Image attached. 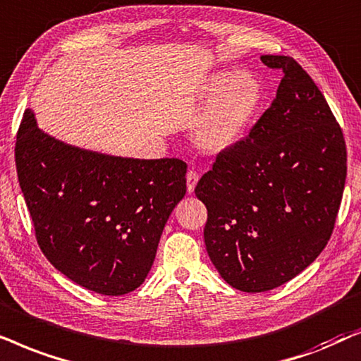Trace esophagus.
<instances>
[{
  "label": "esophagus",
  "mask_w": 361,
  "mask_h": 361,
  "mask_svg": "<svg viewBox=\"0 0 361 361\" xmlns=\"http://www.w3.org/2000/svg\"><path fill=\"white\" fill-rule=\"evenodd\" d=\"M200 180V175L193 170L188 171V175H186V188H188V193H193L195 188H196V183H198Z\"/></svg>",
  "instance_id": "esophagus-1"
}]
</instances>
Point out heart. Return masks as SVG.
Instances as JSON below:
<instances>
[{"mask_svg":"<svg viewBox=\"0 0 361 361\" xmlns=\"http://www.w3.org/2000/svg\"><path fill=\"white\" fill-rule=\"evenodd\" d=\"M203 104H209L198 127L196 143L219 153L234 147L251 127L262 100V87L249 72H216L200 90Z\"/></svg>","mask_w":361,"mask_h":361,"instance_id":"b5f03b06","label":"heart"}]
</instances>
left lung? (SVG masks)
<instances>
[{
	"instance_id": "left-lung-1",
	"label": "left lung",
	"mask_w": 361,
	"mask_h": 361,
	"mask_svg": "<svg viewBox=\"0 0 361 361\" xmlns=\"http://www.w3.org/2000/svg\"><path fill=\"white\" fill-rule=\"evenodd\" d=\"M261 61L282 71L276 99L195 188L211 262L243 292L276 289L319 257L347 178L342 128L310 75L289 56Z\"/></svg>"
}]
</instances>
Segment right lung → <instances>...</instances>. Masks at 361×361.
<instances>
[{
	"label": "right lung",
	"instance_id": "add662e5",
	"mask_svg": "<svg viewBox=\"0 0 361 361\" xmlns=\"http://www.w3.org/2000/svg\"><path fill=\"white\" fill-rule=\"evenodd\" d=\"M16 168L36 239L52 266L102 295L145 281L163 228L186 193V163L85 150L37 127L27 109Z\"/></svg>",
	"mask_w": 361,
	"mask_h": 361
}]
</instances>
